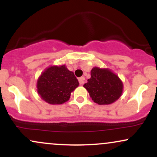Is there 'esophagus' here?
I'll use <instances>...</instances> for the list:
<instances>
[{
    "mask_svg": "<svg viewBox=\"0 0 157 157\" xmlns=\"http://www.w3.org/2000/svg\"><path fill=\"white\" fill-rule=\"evenodd\" d=\"M78 80H79V82H80V85H83L84 82H85V77H81L78 79Z\"/></svg>",
    "mask_w": 157,
    "mask_h": 157,
    "instance_id": "esophagus-1",
    "label": "esophagus"
}]
</instances>
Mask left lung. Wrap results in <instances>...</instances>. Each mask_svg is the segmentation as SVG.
<instances>
[{"label":"left lung","instance_id":"left-lung-1","mask_svg":"<svg viewBox=\"0 0 157 157\" xmlns=\"http://www.w3.org/2000/svg\"><path fill=\"white\" fill-rule=\"evenodd\" d=\"M83 87L89 93L94 102L98 105H109L121 97L123 83L120 77L109 68L94 67L91 78Z\"/></svg>","mask_w":157,"mask_h":157}]
</instances>
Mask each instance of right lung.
I'll return each instance as SVG.
<instances>
[{
  "mask_svg": "<svg viewBox=\"0 0 157 157\" xmlns=\"http://www.w3.org/2000/svg\"><path fill=\"white\" fill-rule=\"evenodd\" d=\"M78 86L77 77L66 65L52 66L46 68L37 79V91L47 103L60 105L69 100L71 93Z\"/></svg>",
  "mask_w": 157,
  "mask_h": 157,
  "instance_id": "add662e5",
  "label": "right lung"
}]
</instances>
